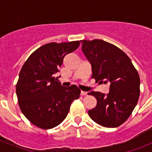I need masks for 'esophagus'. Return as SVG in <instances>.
Masks as SVG:
<instances>
[{
	"instance_id": "34e87169",
	"label": "esophagus",
	"mask_w": 152,
	"mask_h": 152,
	"mask_svg": "<svg viewBox=\"0 0 152 152\" xmlns=\"http://www.w3.org/2000/svg\"><path fill=\"white\" fill-rule=\"evenodd\" d=\"M80 95L81 96H85V95H88V92H86V91H80Z\"/></svg>"
}]
</instances>
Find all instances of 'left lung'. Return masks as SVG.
Returning <instances> with one entry per match:
<instances>
[{"mask_svg": "<svg viewBox=\"0 0 152 152\" xmlns=\"http://www.w3.org/2000/svg\"><path fill=\"white\" fill-rule=\"evenodd\" d=\"M81 49L91 64L92 78L110 84L107 94L91 91L96 106L88 110L97 124L115 128L129 117L138 103L140 78L129 58L116 45L101 39L81 40Z\"/></svg>", "mask_w": 152, "mask_h": 152, "instance_id": "1", "label": "left lung"}]
</instances>
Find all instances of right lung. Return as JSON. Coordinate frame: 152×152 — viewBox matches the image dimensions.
I'll return each instance as SVG.
<instances>
[{"mask_svg":"<svg viewBox=\"0 0 152 152\" xmlns=\"http://www.w3.org/2000/svg\"><path fill=\"white\" fill-rule=\"evenodd\" d=\"M79 45V41L45 44L33 52L21 68L16 88L19 105L26 119L39 128L49 129L59 125L73 100L80 97L77 86L64 88L54 77L64 56Z\"/></svg>","mask_w":152,"mask_h":152,"instance_id":"right-lung-1","label":"right lung"}]
</instances>
